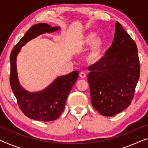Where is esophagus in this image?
Segmentation results:
<instances>
[{
    "label": "esophagus",
    "instance_id": "1",
    "mask_svg": "<svg viewBox=\"0 0 148 148\" xmlns=\"http://www.w3.org/2000/svg\"><path fill=\"white\" fill-rule=\"evenodd\" d=\"M80 76L82 78H86V75L85 72H81L80 73Z\"/></svg>",
    "mask_w": 148,
    "mask_h": 148
}]
</instances>
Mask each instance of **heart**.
<instances>
[{
	"label": "heart",
	"instance_id": "heart-1",
	"mask_svg": "<svg viewBox=\"0 0 148 148\" xmlns=\"http://www.w3.org/2000/svg\"><path fill=\"white\" fill-rule=\"evenodd\" d=\"M96 34L90 32L86 35L82 42V48H88L90 45V50L88 53L86 60L90 64H96L102 58L105 51V42L102 37L95 38Z\"/></svg>",
	"mask_w": 148,
	"mask_h": 148
}]
</instances>
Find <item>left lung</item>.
<instances>
[{"label": "left lung", "instance_id": "obj_1", "mask_svg": "<svg viewBox=\"0 0 148 148\" xmlns=\"http://www.w3.org/2000/svg\"><path fill=\"white\" fill-rule=\"evenodd\" d=\"M112 45L99 62L88 68L92 105L104 116H114L131 104L140 78L138 48L118 21Z\"/></svg>", "mask_w": 148, "mask_h": 148}]
</instances>
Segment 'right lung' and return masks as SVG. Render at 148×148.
<instances>
[{"mask_svg":"<svg viewBox=\"0 0 148 148\" xmlns=\"http://www.w3.org/2000/svg\"><path fill=\"white\" fill-rule=\"evenodd\" d=\"M58 27H51L46 23L31 26L23 38L13 48L10 53V84L16 97L19 108L28 118L42 122L56 120L65 107L66 101L72 86L78 77V72L74 71L58 78L43 91L30 93L21 86L16 72V56L21 48L30 40L45 32H52Z\"/></svg>","mask_w":148,"mask_h":148,"instance_id":"right-lung-1","label":"right lung"}]
</instances>
